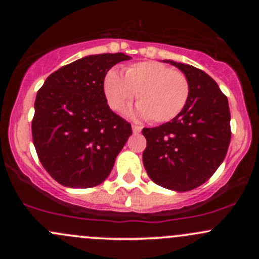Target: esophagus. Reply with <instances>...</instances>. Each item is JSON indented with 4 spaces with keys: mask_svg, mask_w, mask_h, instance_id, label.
I'll return each mask as SVG.
<instances>
[{
    "mask_svg": "<svg viewBox=\"0 0 259 259\" xmlns=\"http://www.w3.org/2000/svg\"><path fill=\"white\" fill-rule=\"evenodd\" d=\"M132 129H133V133H134V134H139V133L142 132V126H139V125H133Z\"/></svg>",
    "mask_w": 259,
    "mask_h": 259,
    "instance_id": "obj_1",
    "label": "esophagus"
}]
</instances>
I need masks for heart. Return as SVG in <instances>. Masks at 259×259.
<instances>
[{
    "instance_id": "heart-1",
    "label": "heart",
    "mask_w": 259,
    "mask_h": 259,
    "mask_svg": "<svg viewBox=\"0 0 259 259\" xmlns=\"http://www.w3.org/2000/svg\"><path fill=\"white\" fill-rule=\"evenodd\" d=\"M104 93L114 111L124 110L137 93V114L151 122H166L182 113L190 86L183 72L156 61L138 62L124 70V77L110 70L104 80Z\"/></svg>"
}]
</instances>
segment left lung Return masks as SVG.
I'll use <instances>...</instances> for the list:
<instances>
[{
    "label": "left lung",
    "instance_id": "left-lung-1",
    "mask_svg": "<svg viewBox=\"0 0 259 259\" xmlns=\"http://www.w3.org/2000/svg\"><path fill=\"white\" fill-rule=\"evenodd\" d=\"M189 81L190 93L182 113L156 127H144L143 163L149 178L176 192L198 188L215 173L231 143L228 99L208 74L173 60Z\"/></svg>",
    "mask_w": 259,
    "mask_h": 259
}]
</instances>
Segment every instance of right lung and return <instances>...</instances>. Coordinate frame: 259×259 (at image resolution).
<instances>
[{
	"label": "right lung",
	"instance_id": "add662e5",
	"mask_svg": "<svg viewBox=\"0 0 259 259\" xmlns=\"http://www.w3.org/2000/svg\"><path fill=\"white\" fill-rule=\"evenodd\" d=\"M127 55H89L52 72L37 91L32 139L38 159L57 183L91 188L110 174L133 134L104 93L106 72Z\"/></svg>",
	"mask_w": 259,
	"mask_h": 259
}]
</instances>
